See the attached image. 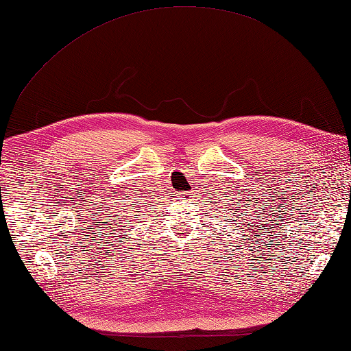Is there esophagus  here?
<instances>
[{
    "instance_id": "esophagus-1",
    "label": "esophagus",
    "mask_w": 351,
    "mask_h": 351,
    "mask_svg": "<svg viewBox=\"0 0 351 351\" xmlns=\"http://www.w3.org/2000/svg\"><path fill=\"white\" fill-rule=\"evenodd\" d=\"M191 198V193L189 192H187V193H183L182 195V199H189Z\"/></svg>"
}]
</instances>
